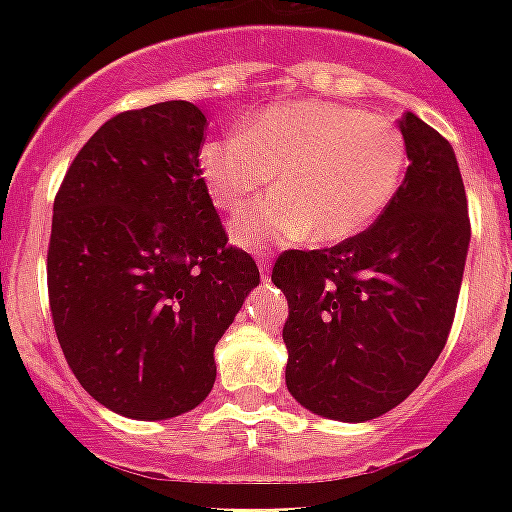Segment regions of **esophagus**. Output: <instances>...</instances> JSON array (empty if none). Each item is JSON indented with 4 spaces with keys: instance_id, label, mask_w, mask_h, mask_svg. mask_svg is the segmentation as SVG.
I'll list each match as a JSON object with an SVG mask.
<instances>
[{
    "instance_id": "34e87169",
    "label": "esophagus",
    "mask_w": 512,
    "mask_h": 512,
    "mask_svg": "<svg viewBox=\"0 0 512 512\" xmlns=\"http://www.w3.org/2000/svg\"><path fill=\"white\" fill-rule=\"evenodd\" d=\"M268 260H271V257H268V252H260V255H257V265H260L263 279H268V273H271V265H268Z\"/></svg>"
}]
</instances>
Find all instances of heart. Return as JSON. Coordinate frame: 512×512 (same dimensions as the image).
Masks as SVG:
<instances>
[{
    "label": "heart",
    "mask_w": 512,
    "mask_h": 512,
    "mask_svg": "<svg viewBox=\"0 0 512 512\" xmlns=\"http://www.w3.org/2000/svg\"><path fill=\"white\" fill-rule=\"evenodd\" d=\"M199 172L225 212H239L271 180L276 185L233 220L239 247L297 244L308 236L337 244L388 209L404 180L406 140L396 124L364 108L292 100L260 111L241 135L207 140Z\"/></svg>",
    "instance_id": "1"
}]
</instances>
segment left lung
I'll list each match as a JSON object with an SVG mask.
<instances>
[{
  "mask_svg": "<svg viewBox=\"0 0 512 512\" xmlns=\"http://www.w3.org/2000/svg\"><path fill=\"white\" fill-rule=\"evenodd\" d=\"M398 130L409 167L377 223L273 265L289 303L287 388L327 420L366 422L401 404L441 356L460 297L470 247L460 164L412 111Z\"/></svg>",
  "mask_w": 512,
  "mask_h": 512,
  "instance_id": "1",
  "label": "left lung"
}]
</instances>
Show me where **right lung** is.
Instances as JSON below:
<instances>
[{
	"mask_svg": "<svg viewBox=\"0 0 512 512\" xmlns=\"http://www.w3.org/2000/svg\"><path fill=\"white\" fill-rule=\"evenodd\" d=\"M204 127L188 100L108 119L52 207L55 335L82 388L130 420H170L209 396L215 345L260 284L201 180Z\"/></svg>",
	"mask_w": 512,
	"mask_h": 512,
	"instance_id": "right-lung-1",
	"label": "right lung"
}]
</instances>
